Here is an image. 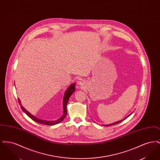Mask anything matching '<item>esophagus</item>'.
<instances>
[{"label": "esophagus", "instance_id": "1", "mask_svg": "<svg viewBox=\"0 0 160 160\" xmlns=\"http://www.w3.org/2000/svg\"><path fill=\"white\" fill-rule=\"evenodd\" d=\"M78 84H79L80 86H82V85H83V82H78Z\"/></svg>", "mask_w": 160, "mask_h": 160}]
</instances>
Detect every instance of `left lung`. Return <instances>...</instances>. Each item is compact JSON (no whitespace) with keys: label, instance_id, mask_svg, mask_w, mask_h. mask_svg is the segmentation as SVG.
I'll return each mask as SVG.
<instances>
[{"label":"left lung","instance_id":"1","mask_svg":"<svg viewBox=\"0 0 160 160\" xmlns=\"http://www.w3.org/2000/svg\"><path fill=\"white\" fill-rule=\"evenodd\" d=\"M126 118H125V119H126ZM125 119H123V120H121V121H118V122H114V123H112V124H110V125H107L106 126L107 127V126H108V127H109V126H112V125H113L118 124V123H121V122H122V121H124Z\"/></svg>","mask_w":160,"mask_h":160}]
</instances>
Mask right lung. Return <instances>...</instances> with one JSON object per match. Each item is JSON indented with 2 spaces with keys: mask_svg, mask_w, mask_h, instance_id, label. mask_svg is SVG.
Here are the masks:
<instances>
[{
  "mask_svg": "<svg viewBox=\"0 0 160 160\" xmlns=\"http://www.w3.org/2000/svg\"><path fill=\"white\" fill-rule=\"evenodd\" d=\"M75 85L76 84L74 83L72 84H71L69 87L68 88V89H67V91L65 92V95H64V97H63V116L61 117V118H59V119H58L57 121H43V120H41V119H39L38 118H35V116H33V115L30 114L26 110H25V108L21 106V108L22 109L23 112L27 114L29 118H31V119L32 120H33L35 122H38L39 123H41V124H44V125H56V124H58L59 123L62 122L66 117L67 114V104L68 103V101L69 98L70 97V96L72 94V93H74V92L75 91ZM18 102L20 103V104H20V101L18 98Z\"/></svg>",
  "mask_w": 160,
  "mask_h": 160,
  "instance_id": "right-lung-1",
  "label": "right lung"
}]
</instances>
